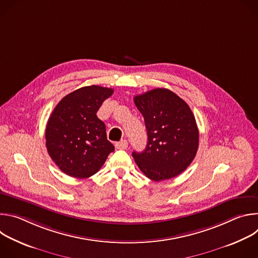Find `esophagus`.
Wrapping results in <instances>:
<instances>
[{
    "label": "esophagus",
    "instance_id": "obj_1",
    "mask_svg": "<svg viewBox=\"0 0 258 258\" xmlns=\"http://www.w3.org/2000/svg\"><path fill=\"white\" fill-rule=\"evenodd\" d=\"M127 141L126 140H121L120 142L116 143L115 144V148L116 149H119V150H124L127 148Z\"/></svg>",
    "mask_w": 258,
    "mask_h": 258
}]
</instances>
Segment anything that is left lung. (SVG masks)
I'll list each match as a JSON object with an SVG mask.
<instances>
[{"mask_svg": "<svg viewBox=\"0 0 258 258\" xmlns=\"http://www.w3.org/2000/svg\"><path fill=\"white\" fill-rule=\"evenodd\" d=\"M148 135L146 149L133 157L154 181L180 174L198 150L199 131L189 105L167 89H154L134 98Z\"/></svg>", "mask_w": 258, "mask_h": 258, "instance_id": "8db88e82", "label": "left lung"}]
</instances>
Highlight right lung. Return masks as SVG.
Returning <instances> with one entry per match:
<instances>
[{"mask_svg": "<svg viewBox=\"0 0 258 258\" xmlns=\"http://www.w3.org/2000/svg\"><path fill=\"white\" fill-rule=\"evenodd\" d=\"M113 90L99 86L66 95L54 108L46 127L47 150L61 171L87 178L102 167L114 146L107 140L105 123L97 117Z\"/></svg>", "mask_w": 258, "mask_h": 258, "instance_id": "right-lung-1", "label": "right lung"}]
</instances>
